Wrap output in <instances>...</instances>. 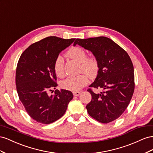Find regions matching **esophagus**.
<instances>
[{
	"label": "esophagus",
	"mask_w": 153,
	"mask_h": 153,
	"mask_svg": "<svg viewBox=\"0 0 153 153\" xmlns=\"http://www.w3.org/2000/svg\"><path fill=\"white\" fill-rule=\"evenodd\" d=\"M80 94H81L80 91H73V95L74 96H78V95H80Z\"/></svg>",
	"instance_id": "1"
}]
</instances>
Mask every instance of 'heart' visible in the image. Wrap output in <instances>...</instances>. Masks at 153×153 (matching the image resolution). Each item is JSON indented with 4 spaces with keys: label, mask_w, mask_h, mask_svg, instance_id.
Wrapping results in <instances>:
<instances>
[{
    "label": "heart",
    "mask_w": 153,
    "mask_h": 153,
    "mask_svg": "<svg viewBox=\"0 0 153 153\" xmlns=\"http://www.w3.org/2000/svg\"><path fill=\"white\" fill-rule=\"evenodd\" d=\"M67 55L69 58L80 63L79 72L77 76L68 77L61 82L62 88L77 91L83 88L88 82V75L93 77L99 71V62L95 56H87L86 52L82 48L76 46L71 48ZM54 70L56 75L62 77L64 75V60L62 56H58L54 62Z\"/></svg>",
    "instance_id": "b5f03b06"
}]
</instances>
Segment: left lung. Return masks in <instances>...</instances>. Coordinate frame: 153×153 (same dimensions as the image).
I'll list each match as a JSON object with an SVG mask.
<instances>
[{"label":"left lung","mask_w":153,"mask_h":153,"mask_svg":"<svg viewBox=\"0 0 153 153\" xmlns=\"http://www.w3.org/2000/svg\"><path fill=\"white\" fill-rule=\"evenodd\" d=\"M76 44L92 52L99 62L97 76L90 85L101 90L94 93L91 88V101L86 105L88 114L101 123L118 119L126 110L134 90L133 63L125 50L111 39L104 36L76 39Z\"/></svg>","instance_id":"8db88e82"}]
</instances>
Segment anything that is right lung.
Here are the masks:
<instances>
[{"mask_svg":"<svg viewBox=\"0 0 153 153\" xmlns=\"http://www.w3.org/2000/svg\"><path fill=\"white\" fill-rule=\"evenodd\" d=\"M75 40L49 36L35 42L21 54L16 70V86L25 110L38 123L49 124L60 119L73 98L71 91L56 90L57 77L54 70L56 57Z\"/></svg>","mask_w":153,"mask_h":153,"instance_id":"1","label":"right lung"}]
</instances>
